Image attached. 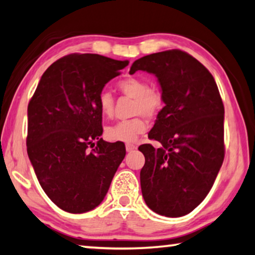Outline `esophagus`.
Masks as SVG:
<instances>
[{"label":"esophagus","instance_id":"34e87169","mask_svg":"<svg viewBox=\"0 0 255 255\" xmlns=\"http://www.w3.org/2000/svg\"><path fill=\"white\" fill-rule=\"evenodd\" d=\"M125 147H127V152H132V150L136 148V146L133 145V143H127Z\"/></svg>","mask_w":255,"mask_h":255}]
</instances>
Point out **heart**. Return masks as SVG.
Here are the masks:
<instances>
[{
  "label": "heart",
  "instance_id": "obj_1",
  "mask_svg": "<svg viewBox=\"0 0 255 255\" xmlns=\"http://www.w3.org/2000/svg\"><path fill=\"white\" fill-rule=\"evenodd\" d=\"M121 93L134 100L133 114L139 115L131 120L120 121L106 131L107 138L112 141L133 142L139 134L143 133L147 128V119H155L164 107V97L157 88L149 87L146 80L128 77L122 79L117 84ZM98 106L102 115L112 116L114 109L113 95L108 91H101L98 97Z\"/></svg>",
  "mask_w": 255,
  "mask_h": 255
}]
</instances>
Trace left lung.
I'll list each match as a JSON object with an SVG mask.
<instances>
[{
	"instance_id": "left-lung-1",
	"label": "left lung",
	"mask_w": 255,
	"mask_h": 255,
	"mask_svg": "<svg viewBox=\"0 0 255 255\" xmlns=\"http://www.w3.org/2000/svg\"><path fill=\"white\" fill-rule=\"evenodd\" d=\"M138 70L156 76L165 103L148 133L162 146H139L143 200L160 215L184 216L201 204L222 167V99L212 73L185 51L147 55L133 62L130 73Z\"/></svg>"
}]
</instances>
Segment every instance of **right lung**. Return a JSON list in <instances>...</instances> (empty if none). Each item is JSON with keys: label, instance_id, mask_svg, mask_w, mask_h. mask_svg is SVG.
Returning <instances> with one entry per match:
<instances>
[{"label": "right lung", "instance_id": "right-lung-1", "mask_svg": "<svg viewBox=\"0 0 255 255\" xmlns=\"http://www.w3.org/2000/svg\"><path fill=\"white\" fill-rule=\"evenodd\" d=\"M128 64L98 54L68 55L46 70L28 103L29 161L48 198L65 212L98 207L127 153L123 142L100 138L98 97Z\"/></svg>", "mask_w": 255, "mask_h": 255}]
</instances>
